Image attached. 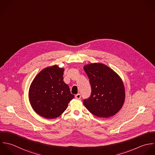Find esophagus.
<instances>
[{"label": "esophagus", "mask_w": 155, "mask_h": 155, "mask_svg": "<svg viewBox=\"0 0 155 155\" xmlns=\"http://www.w3.org/2000/svg\"><path fill=\"white\" fill-rule=\"evenodd\" d=\"M75 98L76 99H78V100H79V99H80V98H81V95H80V94H78L75 95Z\"/></svg>", "instance_id": "esophagus-1"}]
</instances>
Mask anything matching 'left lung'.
Instances as JSON below:
<instances>
[{
    "label": "left lung",
    "mask_w": 155,
    "mask_h": 155,
    "mask_svg": "<svg viewBox=\"0 0 155 155\" xmlns=\"http://www.w3.org/2000/svg\"><path fill=\"white\" fill-rule=\"evenodd\" d=\"M91 86L92 92L83 104L93 115L99 118L115 115L122 108L125 89L121 77L107 66L99 63L84 67Z\"/></svg>",
    "instance_id": "obj_1"
}]
</instances>
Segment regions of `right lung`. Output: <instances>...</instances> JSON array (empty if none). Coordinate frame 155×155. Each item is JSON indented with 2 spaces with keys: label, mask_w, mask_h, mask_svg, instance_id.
Returning <instances> with one entry per match:
<instances>
[{
  "label": "right lung",
  "mask_w": 155,
  "mask_h": 155,
  "mask_svg": "<svg viewBox=\"0 0 155 155\" xmlns=\"http://www.w3.org/2000/svg\"><path fill=\"white\" fill-rule=\"evenodd\" d=\"M64 69L57 65L42 69L32 81L28 93L33 110L46 119L60 116L74 95L63 81Z\"/></svg>",
  "instance_id": "obj_1"
}]
</instances>
